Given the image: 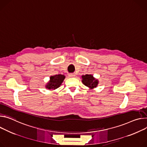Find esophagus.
Returning a JSON list of instances; mask_svg holds the SVG:
<instances>
[{
    "mask_svg": "<svg viewBox=\"0 0 147 147\" xmlns=\"http://www.w3.org/2000/svg\"><path fill=\"white\" fill-rule=\"evenodd\" d=\"M69 76L70 77H75V74L73 73H71V74H69Z\"/></svg>",
    "mask_w": 147,
    "mask_h": 147,
    "instance_id": "34e87169",
    "label": "esophagus"
}]
</instances>
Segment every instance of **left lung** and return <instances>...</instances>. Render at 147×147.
<instances>
[{
    "mask_svg": "<svg viewBox=\"0 0 147 147\" xmlns=\"http://www.w3.org/2000/svg\"><path fill=\"white\" fill-rule=\"evenodd\" d=\"M83 83L90 89L97 87L98 84V80L96 79L91 74H86L82 76Z\"/></svg>",
    "mask_w": 147,
    "mask_h": 147,
    "instance_id": "left-lung-1",
    "label": "left lung"
}]
</instances>
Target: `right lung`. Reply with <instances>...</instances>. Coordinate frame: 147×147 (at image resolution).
<instances>
[{
	"label": "right lung",
	"mask_w": 147,
	"mask_h": 147,
	"mask_svg": "<svg viewBox=\"0 0 147 147\" xmlns=\"http://www.w3.org/2000/svg\"><path fill=\"white\" fill-rule=\"evenodd\" d=\"M63 74L51 76L50 77V81L46 85V88L49 90H55L59 88L65 78Z\"/></svg>",
	"instance_id": "add662e5"
}]
</instances>
